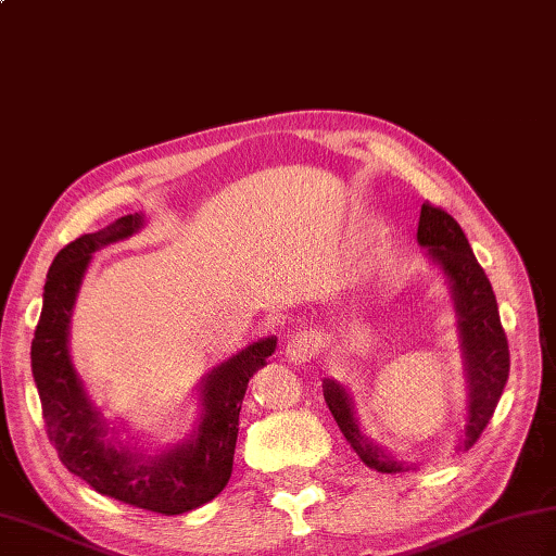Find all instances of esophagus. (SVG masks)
<instances>
[{
	"mask_svg": "<svg viewBox=\"0 0 556 556\" xmlns=\"http://www.w3.org/2000/svg\"><path fill=\"white\" fill-rule=\"evenodd\" d=\"M285 353H287V358L291 363H299L301 365L305 361H311V356H313V337L305 332V329H299V332H293L287 339Z\"/></svg>",
	"mask_w": 556,
	"mask_h": 556,
	"instance_id": "obj_1",
	"label": "esophagus"
}]
</instances>
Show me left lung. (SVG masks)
I'll return each mask as SVG.
<instances>
[{
    "label": "left lung",
    "instance_id": "1",
    "mask_svg": "<svg viewBox=\"0 0 556 556\" xmlns=\"http://www.w3.org/2000/svg\"><path fill=\"white\" fill-rule=\"evenodd\" d=\"M418 243L428 248V255L442 267L448 287H452L468 377V422L458 448H470L488 428L504 392L506 377H509V344H506L490 279L470 251V243L458 222L442 207L425 203L420 207ZM323 392L339 430L344 432L346 442L365 466L380 470V473L404 470V464H399L382 446L372 444L361 432L344 387L334 380H325Z\"/></svg>",
    "mask_w": 556,
    "mask_h": 556
}]
</instances>
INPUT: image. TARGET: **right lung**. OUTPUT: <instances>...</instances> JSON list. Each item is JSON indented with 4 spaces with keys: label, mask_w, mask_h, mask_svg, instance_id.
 <instances>
[{
    "label": "right lung",
    "mask_w": 556,
    "mask_h": 556,
    "mask_svg": "<svg viewBox=\"0 0 556 556\" xmlns=\"http://www.w3.org/2000/svg\"><path fill=\"white\" fill-rule=\"evenodd\" d=\"M143 227V215H126L96 233H83L64 245L47 271L42 313L30 346L45 430L68 473L116 502L136 509L176 516L215 500L231 478L239 413L248 380L275 353L267 337L222 363L200 384L203 416L191 440L167 452L146 456L138 448L114 444L108 422L92 406L68 356V325L80 281L92 253L128 239Z\"/></svg>",
    "instance_id": "1"
}]
</instances>
